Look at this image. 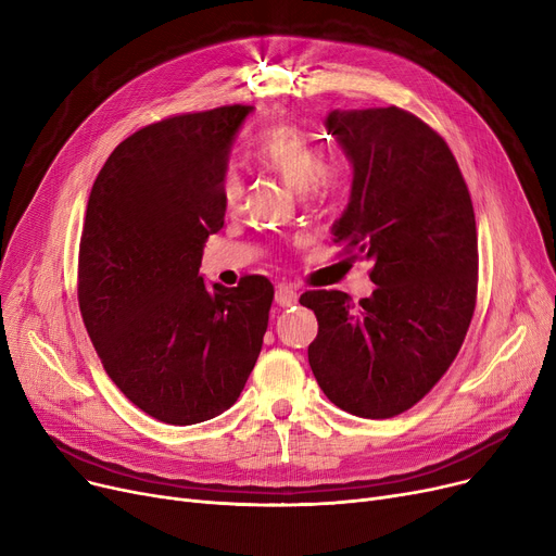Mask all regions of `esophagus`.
Returning <instances> with one entry per match:
<instances>
[{"label":"esophagus","mask_w":556,"mask_h":556,"mask_svg":"<svg viewBox=\"0 0 556 556\" xmlns=\"http://www.w3.org/2000/svg\"><path fill=\"white\" fill-rule=\"evenodd\" d=\"M275 302L281 306V308H288L298 304V290L290 286V283H279L277 286V293H275Z\"/></svg>","instance_id":"esophagus-1"}]
</instances>
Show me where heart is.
Segmentation results:
<instances>
[{"mask_svg": "<svg viewBox=\"0 0 556 556\" xmlns=\"http://www.w3.org/2000/svg\"><path fill=\"white\" fill-rule=\"evenodd\" d=\"M252 160L298 193L325 195L338 185V168L325 162L317 141L290 124H279L263 132L252 146ZM243 182L237 170H227L220 180V198L227 210L237 207Z\"/></svg>", "mask_w": 556, "mask_h": 556, "instance_id": "b5f03b06", "label": "heart"}]
</instances>
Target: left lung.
I'll use <instances>...</instances> for the list:
<instances>
[{"label": "left lung", "mask_w": 556, "mask_h": 556, "mask_svg": "<svg viewBox=\"0 0 556 556\" xmlns=\"http://www.w3.org/2000/svg\"><path fill=\"white\" fill-rule=\"evenodd\" d=\"M327 128L354 164L333 225L344 252L374 263L371 298H300L317 317L308 363L342 410L388 419L421 401L455 361L478 298V231L469 187L448 149L396 105L333 110Z\"/></svg>", "instance_id": "left-lung-1"}]
</instances>
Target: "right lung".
Wrapping results in <instances>:
<instances>
[{
    "instance_id": "add662e5",
    "label": "right lung",
    "mask_w": 556,
    "mask_h": 556,
    "mask_svg": "<svg viewBox=\"0 0 556 556\" xmlns=\"http://www.w3.org/2000/svg\"><path fill=\"white\" fill-rule=\"evenodd\" d=\"M252 105L168 116L124 139L97 175L80 233L78 306L112 378L170 426L237 403L268 329L273 283L198 275L225 223L220 180Z\"/></svg>"
}]
</instances>
